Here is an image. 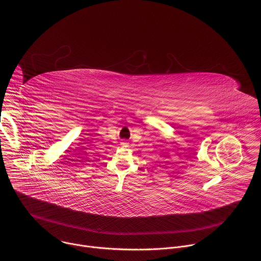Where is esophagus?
<instances>
[{"label":"esophagus","mask_w":261,"mask_h":261,"mask_svg":"<svg viewBox=\"0 0 261 261\" xmlns=\"http://www.w3.org/2000/svg\"><path fill=\"white\" fill-rule=\"evenodd\" d=\"M121 144H122V145H124V146H127V145H128V142H127V141H122V142H121Z\"/></svg>","instance_id":"esophagus-1"}]
</instances>
